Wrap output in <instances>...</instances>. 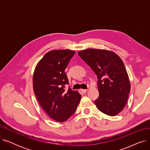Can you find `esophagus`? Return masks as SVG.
<instances>
[{
  "label": "esophagus",
  "instance_id": "1",
  "mask_svg": "<svg viewBox=\"0 0 150 150\" xmlns=\"http://www.w3.org/2000/svg\"><path fill=\"white\" fill-rule=\"evenodd\" d=\"M87 91H88V89H81V92L84 93H86V92H87Z\"/></svg>",
  "mask_w": 150,
  "mask_h": 150
}]
</instances>
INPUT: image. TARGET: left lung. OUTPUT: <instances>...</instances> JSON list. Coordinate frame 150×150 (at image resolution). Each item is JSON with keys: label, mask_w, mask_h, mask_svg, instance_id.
Returning a JSON list of instances; mask_svg holds the SVG:
<instances>
[{"label": "left lung", "mask_w": 150, "mask_h": 150, "mask_svg": "<svg viewBox=\"0 0 150 150\" xmlns=\"http://www.w3.org/2000/svg\"><path fill=\"white\" fill-rule=\"evenodd\" d=\"M78 53L97 76V108L108 115H117L127 103L131 89L123 62L116 53L107 50L89 49Z\"/></svg>", "instance_id": "obj_1"}]
</instances>
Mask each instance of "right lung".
I'll return each instance as SVG.
<instances>
[{
    "label": "right lung",
    "instance_id": "1",
    "mask_svg": "<svg viewBox=\"0 0 150 150\" xmlns=\"http://www.w3.org/2000/svg\"><path fill=\"white\" fill-rule=\"evenodd\" d=\"M75 53L70 50L47 52L33 74V90L38 102L47 115L59 122L74 114L81 98L78 91L66 89L69 80L64 70Z\"/></svg>",
    "mask_w": 150,
    "mask_h": 150
}]
</instances>
